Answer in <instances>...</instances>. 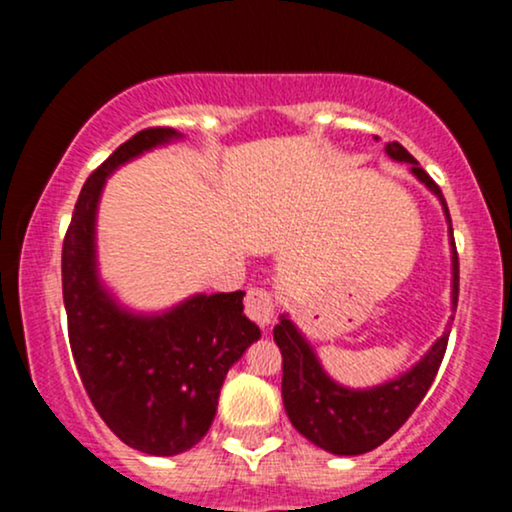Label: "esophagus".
<instances>
[{
  "label": "esophagus",
  "instance_id": "obj_1",
  "mask_svg": "<svg viewBox=\"0 0 512 512\" xmlns=\"http://www.w3.org/2000/svg\"><path fill=\"white\" fill-rule=\"evenodd\" d=\"M245 313L260 327H267L274 320V293L267 289H250L245 296Z\"/></svg>",
  "mask_w": 512,
  "mask_h": 512
}]
</instances>
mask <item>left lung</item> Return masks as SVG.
I'll list each match as a JSON object with an SVG mask.
<instances>
[{
  "instance_id": "1",
  "label": "left lung",
  "mask_w": 512,
  "mask_h": 512,
  "mask_svg": "<svg viewBox=\"0 0 512 512\" xmlns=\"http://www.w3.org/2000/svg\"><path fill=\"white\" fill-rule=\"evenodd\" d=\"M385 151L395 161L409 163L411 173L443 204L452 248V310H455L457 293H460V262H457L452 219L443 192L402 144L390 142ZM448 337L450 325L443 337L436 339V344L426 351V356L399 378L368 387V390H349V387L334 383L317 361L308 339L298 332L289 317L281 315L279 325L274 327V342L284 358L281 361L284 363L281 397H284L286 414H289L293 428L317 448L332 452V455H363V452L375 450L392 433L399 431V426L426 397L445 349H448Z\"/></svg>"
}]
</instances>
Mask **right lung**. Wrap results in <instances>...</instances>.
Segmentation results:
<instances>
[{"instance_id":"1","label":"right lung","mask_w":512,"mask_h":512,"mask_svg":"<svg viewBox=\"0 0 512 512\" xmlns=\"http://www.w3.org/2000/svg\"><path fill=\"white\" fill-rule=\"evenodd\" d=\"M182 134L142 129L88 175L62 245V296L76 370L101 419L146 455H180L207 436L228 368L260 339L245 291L197 293L161 315L122 308L98 279L96 211L108 175Z\"/></svg>"}]
</instances>
